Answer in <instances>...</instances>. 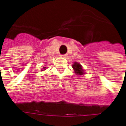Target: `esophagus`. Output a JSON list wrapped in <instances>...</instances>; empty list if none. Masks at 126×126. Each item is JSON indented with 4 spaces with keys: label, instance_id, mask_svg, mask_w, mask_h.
Returning a JSON list of instances; mask_svg holds the SVG:
<instances>
[{
    "label": "esophagus",
    "instance_id": "34e87169",
    "mask_svg": "<svg viewBox=\"0 0 126 126\" xmlns=\"http://www.w3.org/2000/svg\"><path fill=\"white\" fill-rule=\"evenodd\" d=\"M61 57H64V58H66L67 57V55H61Z\"/></svg>",
    "mask_w": 126,
    "mask_h": 126
}]
</instances>
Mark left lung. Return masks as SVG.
Here are the masks:
<instances>
[{"label":"left lung","instance_id":"1","mask_svg":"<svg viewBox=\"0 0 126 126\" xmlns=\"http://www.w3.org/2000/svg\"><path fill=\"white\" fill-rule=\"evenodd\" d=\"M72 67H73L76 74H78V75H82L83 74V69H82V65L76 62V63H74Z\"/></svg>","mask_w":126,"mask_h":126}]
</instances>
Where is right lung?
<instances>
[{"label":"right lung","mask_w":126,"mask_h":126,"mask_svg":"<svg viewBox=\"0 0 126 126\" xmlns=\"http://www.w3.org/2000/svg\"><path fill=\"white\" fill-rule=\"evenodd\" d=\"M45 69H46V67H44V68H43V69H44V70H45Z\"/></svg>","instance_id":"1"}]
</instances>
